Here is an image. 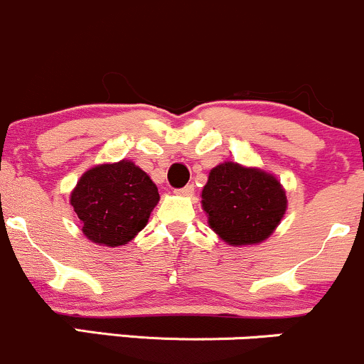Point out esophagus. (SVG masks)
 Masks as SVG:
<instances>
[{
	"label": "esophagus",
	"instance_id": "34e87169",
	"mask_svg": "<svg viewBox=\"0 0 364 364\" xmlns=\"http://www.w3.org/2000/svg\"><path fill=\"white\" fill-rule=\"evenodd\" d=\"M178 194H181V196H193L194 194V186H193V183H189V186L182 187V189H178Z\"/></svg>",
	"mask_w": 364,
	"mask_h": 364
}]
</instances>
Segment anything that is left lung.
<instances>
[{
  "mask_svg": "<svg viewBox=\"0 0 364 364\" xmlns=\"http://www.w3.org/2000/svg\"><path fill=\"white\" fill-rule=\"evenodd\" d=\"M208 223L228 246H255L270 237L287 211V196L273 173L225 161L210 170L201 193Z\"/></svg>",
  "mask_w": 364,
  "mask_h": 364,
  "instance_id": "1",
  "label": "left lung"
}]
</instances>
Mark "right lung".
Wrapping results in <instances>:
<instances>
[{
  "label": "right lung",
  "mask_w": 364,
  "mask_h": 364,
  "mask_svg": "<svg viewBox=\"0 0 364 364\" xmlns=\"http://www.w3.org/2000/svg\"><path fill=\"white\" fill-rule=\"evenodd\" d=\"M158 201L156 183L130 160L92 166L70 193L82 234L106 247L130 242L146 227Z\"/></svg>",
  "instance_id": "obj_1"
}]
</instances>
